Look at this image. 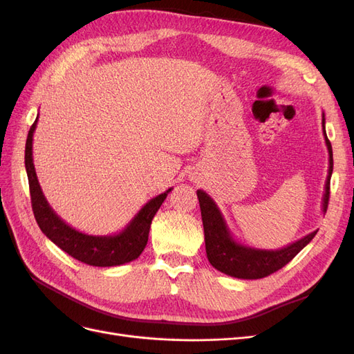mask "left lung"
I'll use <instances>...</instances> for the list:
<instances>
[{"instance_id": "1", "label": "left lung", "mask_w": 354, "mask_h": 354, "mask_svg": "<svg viewBox=\"0 0 354 354\" xmlns=\"http://www.w3.org/2000/svg\"><path fill=\"white\" fill-rule=\"evenodd\" d=\"M322 128L329 153V168L322 199V211L326 212L334 159H332V146L325 131V115H322ZM196 195L199 199L203 233H205V250L208 261L214 269L232 277H238V279H261V277H266L282 269L317 233V230H315L306 234L304 238L289 243L279 250L252 248V246L243 245L233 238L220 208L207 192L198 190Z\"/></svg>"}]
</instances>
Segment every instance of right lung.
Listing matches in <instances>:
<instances>
[{
	"label": "right lung",
	"instance_id": "add662e5",
	"mask_svg": "<svg viewBox=\"0 0 354 354\" xmlns=\"http://www.w3.org/2000/svg\"><path fill=\"white\" fill-rule=\"evenodd\" d=\"M38 116L28 133L25 167L29 180L32 211H34L35 220L42 233L73 259L90 266L112 267L138 259V255L142 254L147 243L149 229H151L155 214L173 187L149 201L120 233L109 234V236H93V234L73 229L50 207L39 186L34 167V158H32V140H34Z\"/></svg>",
	"mask_w": 354,
	"mask_h": 354
}]
</instances>
